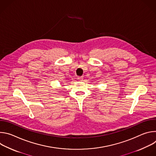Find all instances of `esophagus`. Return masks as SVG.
<instances>
[{
	"label": "esophagus",
	"instance_id": "obj_1",
	"mask_svg": "<svg viewBox=\"0 0 156 156\" xmlns=\"http://www.w3.org/2000/svg\"><path fill=\"white\" fill-rule=\"evenodd\" d=\"M83 76H78V80L79 81H83Z\"/></svg>",
	"mask_w": 156,
	"mask_h": 156
}]
</instances>
